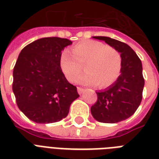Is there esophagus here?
Listing matches in <instances>:
<instances>
[{
	"mask_svg": "<svg viewBox=\"0 0 159 159\" xmlns=\"http://www.w3.org/2000/svg\"><path fill=\"white\" fill-rule=\"evenodd\" d=\"M77 90H78L79 94H83L84 93V91H85L84 89H82V88H80V87L77 88Z\"/></svg>",
	"mask_w": 159,
	"mask_h": 159,
	"instance_id": "obj_1",
	"label": "esophagus"
}]
</instances>
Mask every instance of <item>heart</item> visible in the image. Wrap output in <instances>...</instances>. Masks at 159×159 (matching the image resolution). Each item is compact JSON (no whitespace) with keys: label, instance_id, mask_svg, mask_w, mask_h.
<instances>
[{"label":"heart","instance_id":"1","mask_svg":"<svg viewBox=\"0 0 159 159\" xmlns=\"http://www.w3.org/2000/svg\"><path fill=\"white\" fill-rule=\"evenodd\" d=\"M72 55L65 51L60 58L62 72L68 81L75 82L83 70L86 73L80 78L81 84H97L103 89L114 84L120 76L122 60L120 53L101 42L80 43L72 48Z\"/></svg>","mask_w":159,"mask_h":159}]
</instances>
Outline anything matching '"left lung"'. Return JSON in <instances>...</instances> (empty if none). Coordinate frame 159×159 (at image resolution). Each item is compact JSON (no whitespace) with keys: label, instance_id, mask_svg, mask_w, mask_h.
Wrapping results in <instances>:
<instances>
[{"label":"left lung","instance_id":"obj_1","mask_svg":"<svg viewBox=\"0 0 159 159\" xmlns=\"http://www.w3.org/2000/svg\"><path fill=\"white\" fill-rule=\"evenodd\" d=\"M92 38L104 41L120 53L122 66L115 83L96 92L98 100L91 107V113L99 122H120L131 116L141 102L144 86L141 61L126 43L109 37Z\"/></svg>","mask_w":159,"mask_h":159}]
</instances>
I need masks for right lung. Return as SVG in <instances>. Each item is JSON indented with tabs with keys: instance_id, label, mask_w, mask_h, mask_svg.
I'll use <instances>...</instances> for the list:
<instances>
[{
	"instance_id": "add662e5",
	"label": "right lung",
	"mask_w": 159,
	"mask_h": 159,
	"mask_svg": "<svg viewBox=\"0 0 159 159\" xmlns=\"http://www.w3.org/2000/svg\"><path fill=\"white\" fill-rule=\"evenodd\" d=\"M69 39L43 38L23 48L13 70V92L19 108L36 123L48 124L66 117L80 95L62 72L61 52Z\"/></svg>"
}]
</instances>
